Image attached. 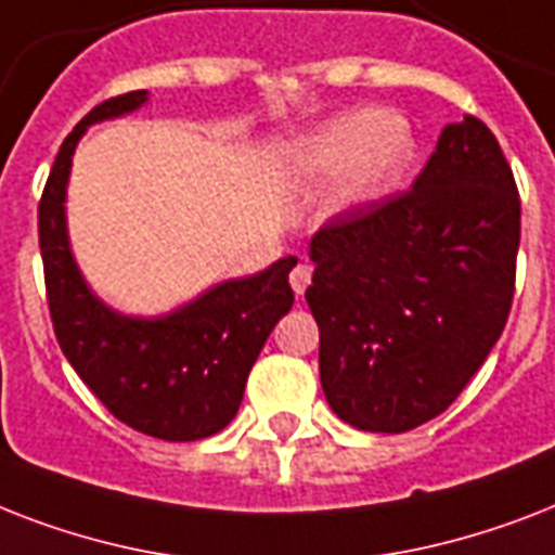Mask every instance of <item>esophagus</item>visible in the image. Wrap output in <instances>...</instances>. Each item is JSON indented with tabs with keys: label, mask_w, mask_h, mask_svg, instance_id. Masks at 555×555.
<instances>
[{
	"label": "esophagus",
	"mask_w": 555,
	"mask_h": 555,
	"mask_svg": "<svg viewBox=\"0 0 555 555\" xmlns=\"http://www.w3.org/2000/svg\"><path fill=\"white\" fill-rule=\"evenodd\" d=\"M308 285H311V268H308L305 261H299V264L291 270V287H294L296 296H302Z\"/></svg>",
	"instance_id": "34e87169"
}]
</instances>
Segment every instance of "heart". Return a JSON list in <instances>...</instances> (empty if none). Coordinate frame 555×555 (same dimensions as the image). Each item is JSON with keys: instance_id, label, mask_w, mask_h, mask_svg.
I'll use <instances>...</instances> for the list:
<instances>
[{"instance_id": "b5f03b06", "label": "heart", "mask_w": 555, "mask_h": 555, "mask_svg": "<svg viewBox=\"0 0 555 555\" xmlns=\"http://www.w3.org/2000/svg\"><path fill=\"white\" fill-rule=\"evenodd\" d=\"M414 155L412 129L377 108H357L296 138L287 155L299 184L331 181L325 207L334 216L383 198Z\"/></svg>"}]
</instances>
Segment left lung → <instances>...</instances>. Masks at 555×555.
Segmentation results:
<instances>
[{
    "mask_svg": "<svg viewBox=\"0 0 555 555\" xmlns=\"http://www.w3.org/2000/svg\"><path fill=\"white\" fill-rule=\"evenodd\" d=\"M521 201L495 134L449 124L412 190L331 218L305 291L339 421L409 431L447 412L507 325Z\"/></svg>",
    "mask_w": 555,
    "mask_h": 555,
    "instance_id": "left-lung-1",
    "label": "left lung"
}]
</instances>
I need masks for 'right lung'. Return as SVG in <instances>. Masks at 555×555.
<instances>
[{"mask_svg": "<svg viewBox=\"0 0 555 555\" xmlns=\"http://www.w3.org/2000/svg\"><path fill=\"white\" fill-rule=\"evenodd\" d=\"M150 100L129 91L100 103L56 152L39 201V250L56 343L100 403L126 426L160 440H201L233 421L247 374L276 322L291 311L287 273L296 256L268 270L227 279L164 317L108 308L74 261L65 190L77 143L91 124L124 117Z\"/></svg>", "mask_w": 555, "mask_h": 555, "instance_id": "1", "label": "right lung"}]
</instances>
